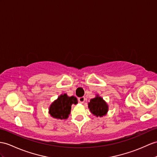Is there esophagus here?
Masks as SVG:
<instances>
[{"label":"esophagus","mask_w":157,"mask_h":157,"mask_svg":"<svg viewBox=\"0 0 157 157\" xmlns=\"http://www.w3.org/2000/svg\"><path fill=\"white\" fill-rule=\"evenodd\" d=\"M78 102H80V103H84L85 102V98L84 97H80V98H78Z\"/></svg>","instance_id":"esophagus-1"}]
</instances>
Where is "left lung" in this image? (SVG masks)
I'll use <instances>...</instances> for the list:
<instances>
[{
	"label": "left lung",
	"mask_w": 157,
	"mask_h": 157,
	"mask_svg": "<svg viewBox=\"0 0 157 157\" xmlns=\"http://www.w3.org/2000/svg\"><path fill=\"white\" fill-rule=\"evenodd\" d=\"M89 109L91 113L96 117H103L107 113L109 110L108 105L103 100V98L98 95L96 97L90 99L89 102Z\"/></svg>",
	"instance_id": "left-lung-1"
}]
</instances>
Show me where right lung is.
<instances>
[{
    "mask_svg": "<svg viewBox=\"0 0 157 157\" xmlns=\"http://www.w3.org/2000/svg\"><path fill=\"white\" fill-rule=\"evenodd\" d=\"M77 103L76 97H68L67 94H61L50 106L49 113L51 117L57 119H67L71 113L72 105Z\"/></svg>",
    "mask_w": 157,
    "mask_h": 157,
    "instance_id": "right-lung-1",
    "label": "right lung"
}]
</instances>
